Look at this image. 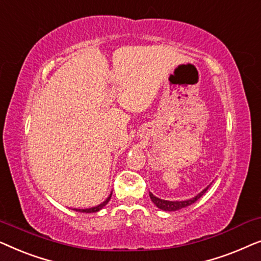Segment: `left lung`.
Segmentation results:
<instances>
[{"mask_svg":"<svg viewBox=\"0 0 261 261\" xmlns=\"http://www.w3.org/2000/svg\"><path fill=\"white\" fill-rule=\"evenodd\" d=\"M208 188H205L202 192H199V194L196 196V197L191 198V199H188V201H165V199L155 197V196L151 194V192H149V197H151L152 202L154 203V204L158 206L159 209L165 210V212H174V210H179L181 208H185V206L194 204V203L197 201V199L201 198L202 196L205 194V191L208 190Z\"/></svg>","mask_w":261,"mask_h":261,"instance_id":"left-lung-1","label":"left lung"}]
</instances>
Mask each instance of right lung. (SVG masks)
Segmentation results:
<instances>
[{"mask_svg":"<svg viewBox=\"0 0 261 261\" xmlns=\"http://www.w3.org/2000/svg\"><path fill=\"white\" fill-rule=\"evenodd\" d=\"M110 197H112V194H110L109 197L107 198L105 202L101 203V204H98L97 206H92V208H89V209H74V210H77V212H81V213H96V212H98V210H101V209L103 208V206H105V205L107 204V203L109 202Z\"/></svg>","mask_w":261,"mask_h":261,"instance_id":"right-lung-1","label":"right lung"}]
</instances>
